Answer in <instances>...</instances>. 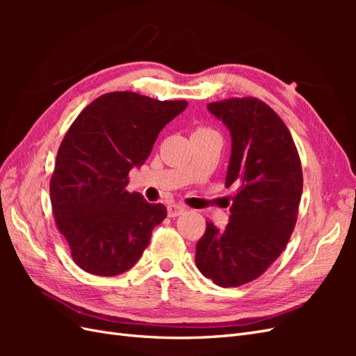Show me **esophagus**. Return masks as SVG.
<instances>
[{"label": "esophagus", "mask_w": 356, "mask_h": 356, "mask_svg": "<svg viewBox=\"0 0 356 356\" xmlns=\"http://www.w3.org/2000/svg\"><path fill=\"white\" fill-rule=\"evenodd\" d=\"M186 211V208L182 207V204H178V203H172L168 207V215L172 218V217H178V215H181L182 212Z\"/></svg>", "instance_id": "1"}]
</instances>
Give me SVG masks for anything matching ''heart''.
<instances>
[{
	"mask_svg": "<svg viewBox=\"0 0 356 356\" xmlns=\"http://www.w3.org/2000/svg\"><path fill=\"white\" fill-rule=\"evenodd\" d=\"M209 131H211V129H208V127H199L196 132H209Z\"/></svg>",
	"mask_w": 356,
	"mask_h": 356,
	"instance_id": "1",
	"label": "heart"
}]
</instances>
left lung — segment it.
<instances>
[{
  "mask_svg": "<svg viewBox=\"0 0 356 356\" xmlns=\"http://www.w3.org/2000/svg\"><path fill=\"white\" fill-rule=\"evenodd\" d=\"M229 127L232 156L225 187H236L230 221H207L196 266L222 288L260 277L281 255L297 222L303 191L301 161L286 124L266 102L246 96L208 104Z\"/></svg>",
  "mask_w": 356,
  "mask_h": 356,
  "instance_id": "8db88e82",
  "label": "left lung"
}]
</instances>
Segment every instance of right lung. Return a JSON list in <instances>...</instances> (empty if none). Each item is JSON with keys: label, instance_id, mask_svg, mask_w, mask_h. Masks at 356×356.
<instances>
[{"label": "right lung", "instance_id": "add662e5", "mask_svg": "<svg viewBox=\"0 0 356 356\" xmlns=\"http://www.w3.org/2000/svg\"><path fill=\"white\" fill-rule=\"evenodd\" d=\"M187 101L135 92L105 93L77 115L63 136L50 178L56 227L74 263L96 276L129 270L166 218L161 203L129 193V172L143 166L160 134Z\"/></svg>", "mask_w": 356, "mask_h": 356}]
</instances>
